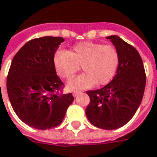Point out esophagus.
I'll return each mask as SVG.
<instances>
[{"label":"esophagus","mask_w":157,"mask_h":157,"mask_svg":"<svg viewBox=\"0 0 157 157\" xmlns=\"http://www.w3.org/2000/svg\"><path fill=\"white\" fill-rule=\"evenodd\" d=\"M81 93H82L81 91H74V92H73V96L75 97V96H77V95L81 94Z\"/></svg>","instance_id":"esophagus-1"}]
</instances>
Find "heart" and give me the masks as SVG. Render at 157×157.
Returning <instances> with one entry per match:
<instances>
[{"label":"heart","mask_w":157,"mask_h":157,"mask_svg":"<svg viewBox=\"0 0 157 157\" xmlns=\"http://www.w3.org/2000/svg\"><path fill=\"white\" fill-rule=\"evenodd\" d=\"M58 75L71 80L82 67L83 74L69 82L71 90L85 89L108 84L116 75L119 64V53L112 46L89 41L81 42L67 52H59L54 58Z\"/></svg>","instance_id":"1"}]
</instances>
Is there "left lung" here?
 <instances>
[{"mask_svg": "<svg viewBox=\"0 0 157 157\" xmlns=\"http://www.w3.org/2000/svg\"><path fill=\"white\" fill-rule=\"evenodd\" d=\"M119 53L117 74L100 89L87 91L90 103L86 109L93 125L105 130L120 128L131 120L141 104L146 75L140 53L117 36H110Z\"/></svg>", "mask_w": 157, "mask_h": 157, "instance_id": "left-lung-1", "label": "left lung"}]
</instances>
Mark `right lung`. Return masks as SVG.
<instances>
[{
    "label": "right lung",
    "instance_id": "right-lung-1",
    "mask_svg": "<svg viewBox=\"0 0 157 157\" xmlns=\"http://www.w3.org/2000/svg\"><path fill=\"white\" fill-rule=\"evenodd\" d=\"M63 40L52 36L29 40L11 63L6 78L10 103L18 118L31 128L59 126L74 101L71 93H63L64 84L56 74L54 54Z\"/></svg>",
    "mask_w": 157,
    "mask_h": 157
}]
</instances>
